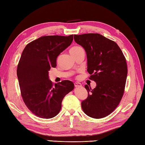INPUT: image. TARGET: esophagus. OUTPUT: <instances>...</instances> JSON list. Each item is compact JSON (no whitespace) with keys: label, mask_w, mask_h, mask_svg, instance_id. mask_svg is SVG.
Listing matches in <instances>:
<instances>
[{"label":"esophagus","mask_w":145,"mask_h":145,"mask_svg":"<svg viewBox=\"0 0 145 145\" xmlns=\"http://www.w3.org/2000/svg\"><path fill=\"white\" fill-rule=\"evenodd\" d=\"M74 85H75V86L76 88H78V87H81L82 86V84L79 82H75Z\"/></svg>","instance_id":"34e87169"}]
</instances>
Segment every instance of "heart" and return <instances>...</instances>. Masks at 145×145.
<instances>
[{"label":"heart","instance_id":"heart-1","mask_svg":"<svg viewBox=\"0 0 145 145\" xmlns=\"http://www.w3.org/2000/svg\"><path fill=\"white\" fill-rule=\"evenodd\" d=\"M80 49H82V48L80 47V46H73L72 48L70 49V52H75V51L80 50Z\"/></svg>","mask_w":145,"mask_h":145}]
</instances>
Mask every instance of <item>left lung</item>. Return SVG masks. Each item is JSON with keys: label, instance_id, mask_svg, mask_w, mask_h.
<instances>
[{"label": "left lung", "instance_id": "8db88e82", "mask_svg": "<svg viewBox=\"0 0 145 145\" xmlns=\"http://www.w3.org/2000/svg\"><path fill=\"white\" fill-rule=\"evenodd\" d=\"M74 40L86 52L89 78L96 82L81 102L83 111L93 118H102L114 111L124 93L127 76L125 57L116 43L100 34L74 35Z\"/></svg>", "mask_w": 145, "mask_h": 145}]
</instances>
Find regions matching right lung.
<instances>
[{
	"label": "right lung",
	"instance_id": "add662e5",
	"mask_svg": "<svg viewBox=\"0 0 145 145\" xmlns=\"http://www.w3.org/2000/svg\"><path fill=\"white\" fill-rule=\"evenodd\" d=\"M68 36H45L31 41L24 49L17 67L21 95L28 109L36 116L49 119L61 109L63 99L74 89L70 80L53 84L48 71L56 67L57 56L73 41Z\"/></svg>",
	"mask_w": 145,
	"mask_h": 145
}]
</instances>
